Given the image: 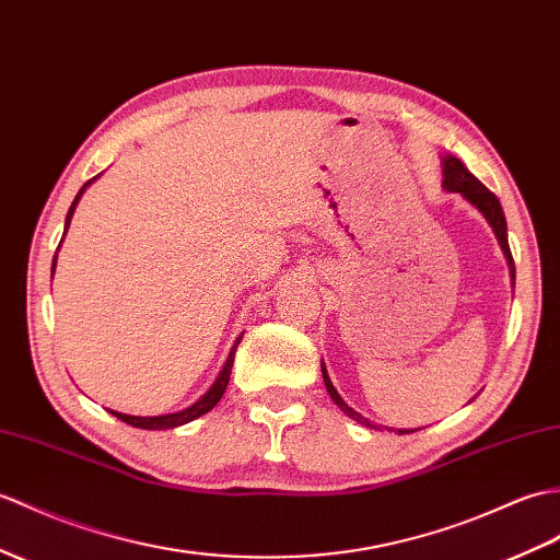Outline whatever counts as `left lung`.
Listing matches in <instances>:
<instances>
[{"label":"left lung","instance_id":"obj_1","mask_svg":"<svg viewBox=\"0 0 560 560\" xmlns=\"http://www.w3.org/2000/svg\"><path fill=\"white\" fill-rule=\"evenodd\" d=\"M444 188L451 190V192H460L463 198L475 205L479 212L485 214V219L491 224L493 233H497V238L501 243V250L505 255V259H509V267H511V277L515 279V262H513V255H511V248H509V229H505V217H503V210H501V202L497 195H493L485 184H479V178H475L470 172H467L465 164L458 160V158H451V154H446L444 158ZM322 376H324V386H327V392L331 396V400L339 406L348 418H353L355 422L365 424L370 429H380V424L370 422L368 418H362L360 412H355L353 408L348 406V402L339 396V392H336L327 370H324L322 365ZM388 429V427H386ZM392 432H398V434H410L415 432V429H392Z\"/></svg>","mask_w":560,"mask_h":560}]
</instances>
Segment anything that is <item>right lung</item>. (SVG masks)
Wrapping results in <instances>:
<instances>
[{
	"instance_id": "right-lung-1",
	"label": "right lung",
	"mask_w": 560,
	"mask_h": 560,
	"mask_svg": "<svg viewBox=\"0 0 560 560\" xmlns=\"http://www.w3.org/2000/svg\"><path fill=\"white\" fill-rule=\"evenodd\" d=\"M97 178V176H95ZM95 178H90L88 184L78 190V195H75V200H73V205L69 207V214H67V229H69V224H71V217H73V210H75V205H78V200H81V195H83V190L93 184ZM55 262H57V257H55ZM55 262H51V275H55ZM238 343H241V336H238V341L233 343V348H231V353H229V358H226V362H224V368H221V372H219V376H217V382L210 386V392H207L202 398H198L192 402V406H188L186 410H178V412H168V415H158V418H138V415H124V412H116V410H109L114 418H119L121 422H126V424H131V427H138V429H174V427H180V424H186V422H192L195 418H200V415H205V412H210L217 402H219V398L224 396V392H226V386H229V376H231V368H233V355H236V348H238Z\"/></svg>"
}]
</instances>
